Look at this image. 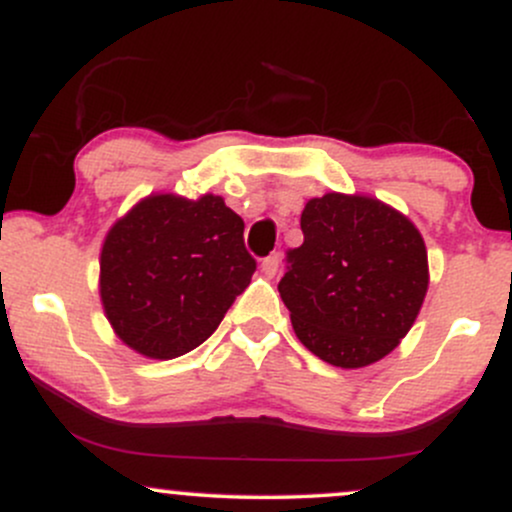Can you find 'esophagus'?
Wrapping results in <instances>:
<instances>
[{
    "label": "esophagus",
    "mask_w": 512,
    "mask_h": 512,
    "mask_svg": "<svg viewBox=\"0 0 512 512\" xmlns=\"http://www.w3.org/2000/svg\"><path fill=\"white\" fill-rule=\"evenodd\" d=\"M279 255H269V257H264L262 260V272L267 274V276H274L276 274V269H279Z\"/></svg>",
    "instance_id": "obj_1"
}]
</instances>
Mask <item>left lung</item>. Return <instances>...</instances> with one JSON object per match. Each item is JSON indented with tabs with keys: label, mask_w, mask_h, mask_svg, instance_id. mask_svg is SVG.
I'll list each match as a JSON object with an SVG mask.
<instances>
[{
	"label": "left lung",
	"mask_w": 512,
	"mask_h": 512,
	"mask_svg": "<svg viewBox=\"0 0 512 512\" xmlns=\"http://www.w3.org/2000/svg\"><path fill=\"white\" fill-rule=\"evenodd\" d=\"M303 245L279 281L296 337L322 361L363 368L414 325L428 289L426 245L414 223L370 197L330 192L301 214Z\"/></svg>",
	"instance_id": "obj_1"
}]
</instances>
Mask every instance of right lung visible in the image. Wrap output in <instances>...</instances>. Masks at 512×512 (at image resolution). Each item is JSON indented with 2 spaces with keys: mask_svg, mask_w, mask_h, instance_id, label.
<instances>
[{
  "mask_svg": "<svg viewBox=\"0 0 512 512\" xmlns=\"http://www.w3.org/2000/svg\"><path fill=\"white\" fill-rule=\"evenodd\" d=\"M243 228L214 195H156L117 221L101 252V301L117 337L149 358L207 342L257 269Z\"/></svg>",
  "mask_w": 512,
  "mask_h": 512,
  "instance_id": "add662e5",
  "label": "right lung"
}]
</instances>
